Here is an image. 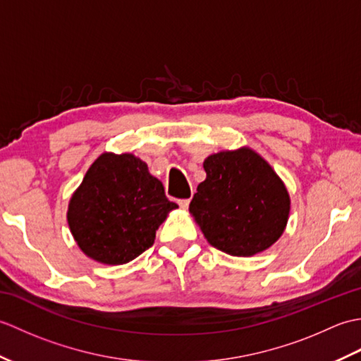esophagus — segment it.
<instances>
[{
  "mask_svg": "<svg viewBox=\"0 0 361 361\" xmlns=\"http://www.w3.org/2000/svg\"><path fill=\"white\" fill-rule=\"evenodd\" d=\"M189 203H190V198H183V200H178V204H180L181 209H188Z\"/></svg>",
  "mask_w": 361,
  "mask_h": 361,
  "instance_id": "1",
  "label": "esophagus"
}]
</instances>
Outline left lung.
<instances>
[{"instance_id": "1", "label": "left lung", "mask_w": 361, "mask_h": 361, "mask_svg": "<svg viewBox=\"0 0 361 361\" xmlns=\"http://www.w3.org/2000/svg\"><path fill=\"white\" fill-rule=\"evenodd\" d=\"M206 180L189 211L214 248L252 256L270 248L286 229L290 197L270 164L251 149L204 159Z\"/></svg>"}]
</instances>
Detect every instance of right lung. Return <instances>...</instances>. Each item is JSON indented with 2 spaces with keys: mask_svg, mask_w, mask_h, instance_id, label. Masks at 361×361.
<instances>
[{
  "mask_svg": "<svg viewBox=\"0 0 361 361\" xmlns=\"http://www.w3.org/2000/svg\"><path fill=\"white\" fill-rule=\"evenodd\" d=\"M175 208L144 161L132 153H102L71 198L68 225L88 257L121 265L152 247Z\"/></svg>",
  "mask_w": 361,
  "mask_h": 361,
  "instance_id": "obj_1",
  "label": "right lung"
}]
</instances>
